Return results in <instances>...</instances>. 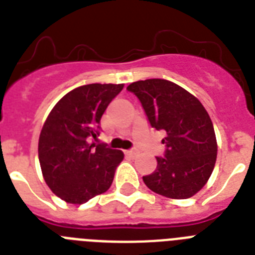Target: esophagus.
<instances>
[{
  "instance_id": "1",
  "label": "esophagus",
  "mask_w": 255,
  "mask_h": 255,
  "mask_svg": "<svg viewBox=\"0 0 255 255\" xmlns=\"http://www.w3.org/2000/svg\"><path fill=\"white\" fill-rule=\"evenodd\" d=\"M126 154H127L128 157H131V158H134L136 155L138 154V150L137 149H131V150H127L126 151Z\"/></svg>"
}]
</instances>
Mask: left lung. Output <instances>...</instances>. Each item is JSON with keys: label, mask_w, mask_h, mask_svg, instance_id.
I'll use <instances>...</instances> for the list:
<instances>
[{"label": "left lung", "mask_w": 255, "mask_h": 255, "mask_svg": "<svg viewBox=\"0 0 255 255\" xmlns=\"http://www.w3.org/2000/svg\"><path fill=\"white\" fill-rule=\"evenodd\" d=\"M140 100L147 121L163 131V157H157L145 185L160 196L184 200L204 188L217 160V137L207 111L193 95L172 81L147 79L127 87Z\"/></svg>", "instance_id": "8db88e82"}]
</instances>
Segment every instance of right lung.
Wrapping results in <instances>:
<instances>
[{
	"label": "right lung",
	"instance_id": "add662e5",
	"mask_svg": "<svg viewBox=\"0 0 255 255\" xmlns=\"http://www.w3.org/2000/svg\"><path fill=\"white\" fill-rule=\"evenodd\" d=\"M123 84L75 88L57 102L38 138V160L51 192L68 204L81 205L109 189L122 150L98 141L100 121Z\"/></svg>",
	"mask_w": 255,
	"mask_h": 255
}]
</instances>
